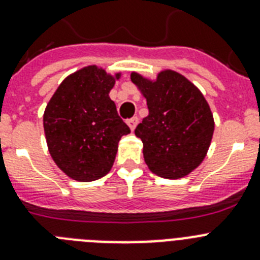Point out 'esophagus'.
Instances as JSON below:
<instances>
[{
  "instance_id": "34e87169",
  "label": "esophagus",
  "mask_w": 260,
  "mask_h": 260,
  "mask_svg": "<svg viewBox=\"0 0 260 260\" xmlns=\"http://www.w3.org/2000/svg\"><path fill=\"white\" fill-rule=\"evenodd\" d=\"M126 123H127L128 127L132 128V130H134L138 125V117H132V118H127L126 119Z\"/></svg>"
}]
</instances>
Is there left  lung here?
<instances>
[{
    "instance_id": "8db88e82",
    "label": "left lung",
    "mask_w": 260,
    "mask_h": 260,
    "mask_svg": "<svg viewBox=\"0 0 260 260\" xmlns=\"http://www.w3.org/2000/svg\"><path fill=\"white\" fill-rule=\"evenodd\" d=\"M148 107L135 128L143 142L144 161L162 178L177 180L203 161L212 139L213 117L204 96L190 80L165 70L155 82L132 73Z\"/></svg>"
}]
</instances>
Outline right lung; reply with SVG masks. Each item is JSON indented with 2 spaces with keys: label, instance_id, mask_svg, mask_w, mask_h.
Wrapping results in <instances>:
<instances>
[{
  "label": "right lung",
  "instance_id": "1",
  "mask_svg": "<svg viewBox=\"0 0 260 260\" xmlns=\"http://www.w3.org/2000/svg\"><path fill=\"white\" fill-rule=\"evenodd\" d=\"M116 77L96 66L69 75L44 112V132L53 160L77 181L89 182L110 171L118 142L130 128L109 98Z\"/></svg>",
  "mask_w": 260,
  "mask_h": 260
}]
</instances>
